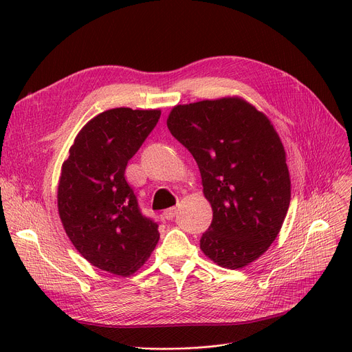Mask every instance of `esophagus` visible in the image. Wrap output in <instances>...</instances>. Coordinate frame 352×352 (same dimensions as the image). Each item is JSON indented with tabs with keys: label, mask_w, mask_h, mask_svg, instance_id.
<instances>
[{
	"label": "esophagus",
	"mask_w": 352,
	"mask_h": 352,
	"mask_svg": "<svg viewBox=\"0 0 352 352\" xmlns=\"http://www.w3.org/2000/svg\"><path fill=\"white\" fill-rule=\"evenodd\" d=\"M177 212H178V210H177L175 207H173V208L165 210V211L162 212V215H164L165 219H173V218L177 215Z\"/></svg>",
	"instance_id": "1"
}]
</instances>
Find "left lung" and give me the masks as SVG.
Masks as SVG:
<instances>
[{
    "label": "left lung",
    "mask_w": 352,
    "mask_h": 352,
    "mask_svg": "<svg viewBox=\"0 0 352 352\" xmlns=\"http://www.w3.org/2000/svg\"><path fill=\"white\" fill-rule=\"evenodd\" d=\"M166 126L197 161L212 208L201 251L228 270L258 260L280 234L291 201L287 154L271 120L232 96L178 104Z\"/></svg>",
    "instance_id": "8db88e82"
}]
</instances>
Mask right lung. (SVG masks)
<instances>
[{"instance_id":"obj_1","label":"right lung","mask_w":352,"mask_h":352,"mask_svg":"<svg viewBox=\"0 0 352 352\" xmlns=\"http://www.w3.org/2000/svg\"><path fill=\"white\" fill-rule=\"evenodd\" d=\"M160 116V108L100 113L80 129L61 166L57 206L65 234L91 265L109 274H134L160 239L124 177Z\"/></svg>"}]
</instances>
